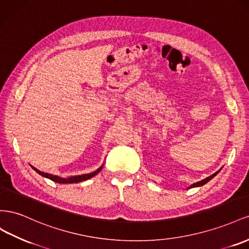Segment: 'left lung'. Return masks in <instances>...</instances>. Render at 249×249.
<instances>
[{
	"mask_svg": "<svg viewBox=\"0 0 249 249\" xmlns=\"http://www.w3.org/2000/svg\"><path fill=\"white\" fill-rule=\"evenodd\" d=\"M219 171H220V170H219ZM219 171H217L216 173H214L213 175L207 177V178H204V179H202V180H200V181H198V182H196V183H193V184H192V186H190V188H195V187H201V186H203V184H205L208 181H210L212 178H214V177L219 173Z\"/></svg>",
	"mask_w": 249,
	"mask_h": 249,
	"instance_id": "left-lung-1",
	"label": "left lung"
}]
</instances>
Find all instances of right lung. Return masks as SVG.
<instances>
[{"instance_id":"obj_1","label":"right lung","mask_w":249,"mask_h":249,"mask_svg":"<svg viewBox=\"0 0 249 249\" xmlns=\"http://www.w3.org/2000/svg\"><path fill=\"white\" fill-rule=\"evenodd\" d=\"M32 167V166H31ZM103 166H101L99 169H97L96 171L91 172V173H89V174H82V175H76V176H71L69 177V178H62V177H59V176H56V175H52V174H49V173H45V172H41L39 171V170H37L36 168L32 167V169L34 170V171H36L39 175L46 177V178H49L51 179L55 182H58V183H74V182H80V181H83V180H88L89 178H91V177H94L95 175H97L99 172L101 171Z\"/></svg>"}]
</instances>
